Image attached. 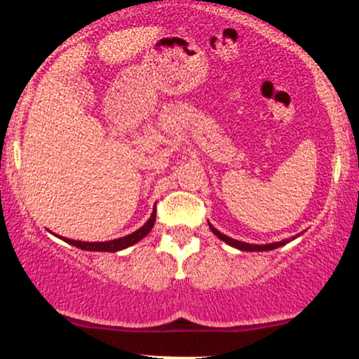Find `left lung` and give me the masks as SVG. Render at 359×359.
Wrapping results in <instances>:
<instances>
[{
	"instance_id": "left-lung-1",
	"label": "left lung",
	"mask_w": 359,
	"mask_h": 359,
	"mask_svg": "<svg viewBox=\"0 0 359 359\" xmlns=\"http://www.w3.org/2000/svg\"><path fill=\"white\" fill-rule=\"evenodd\" d=\"M208 226H210V229H212V231L215 233V235H217V236L219 238V240L224 241V243H226V245H229V246L236 248V250H241V251H271V250H276V248H279V246L287 245L289 241L295 240V236H294L292 240H283V241H277V243H269V245H250V243H243V241L233 240V238L223 235V233H219L218 229L215 228V226H212V224H210V223H208ZM297 236H300V235H297Z\"/></svg>"
}]
</instances>
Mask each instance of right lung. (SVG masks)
<instances>
[{
  "label": "right lung",
  "instance_id": "right-lung-1",
  "mask_svg": "<svg viewBox=\"0 0 359 359\" xmlns=\"http://www.w3.org/2000/svg\"><path fill=\"white\" fill-rule=\"evenodd\" d=\"M154 222H156V207L152 210L151 213V218L147 219V222L142 224L140 229H136L135 233H131V235H126L123 238H118V240H111V241H100V243H88V241H75V240H69V238H64L60 236V240H64L65 243H69V245L79 248V250H83V251H108V252H116V251H121L124 248L128 246H133L135 243H137L140 240H142L147 233L151 231L152 226H154Z\"/></svg>",
  "mask_w": 359,
  "mask_h": 359
}]
</instances>
